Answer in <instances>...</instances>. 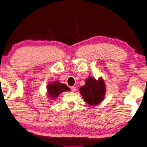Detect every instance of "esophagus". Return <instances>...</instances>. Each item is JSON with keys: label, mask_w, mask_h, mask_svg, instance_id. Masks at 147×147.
Listing matches in <instances>:
<instances>
[{"label": "esophagus", "mask_w": 147, "mask_h": 147, "mask_svg": "<svg viewBox=\"0 0 147 147\" xmlns=\"http://www.w3.org/2000/svg\"><path fill=\"white\" fill-rule=\"evenodd\" d=\"M71 91L72 92H74V91L76 90V87H74V86H73V87H71Z\"/></svg>", "instance_id": "obj_1"}]
</instances>
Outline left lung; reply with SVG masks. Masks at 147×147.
<instances>
[{"label": "left lung", "instance_id": "left-lung-1", "mask_svg": "<svg viewBox=\"0 0 147 147\" xmlns=\"http://www.w3.org/2000/svg\"><path fill=\"white\" fill-rule=\"evenodd\" d=\"M79 90L86 102L90 106L96 105L104 99L106 92L105 83L102 78L96 80L90 77L86 80L85 85L80 87Z\"/></svg>", "mask_w": 147, "mask_h": 147}]
</instances>
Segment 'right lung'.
<instances>
[{"label":"right lung","instance_id":"obj_1","mask_svg":"<svg viewBox=\"0 0 147 147\" xmlns=\"http://www.w3.org/2000/svg\"><path fill=\"white\" fill-rule=\"evenodd\" d=\"M68 90H70V88L67 87V85L57 81L50 83L47 86L48 96L52 99H55L62 92Z\"/></svg>","mask_w":147,"mask_h":147}]
</instances>
